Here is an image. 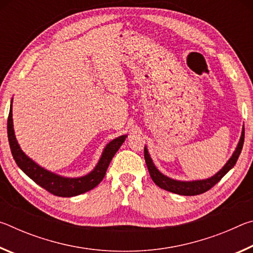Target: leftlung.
<instances>
[{"instance_id":"obj_1","label":"left lung","mask_w":253,"mask_h":253,"mask_svg":"<svg viewBox=\"0 0 253 253\" xmlns=\"http://www.w3.org/2000/svg\"><path fill=\"white\" fill-rule=\"evenodd\" d=\"M243 142H245V126L242 127L241 137H240L238 146L233 152L232 156L230 157V160L226 162V164L219 170V172L214 174L212 177H209L205 179H198V181H190V182L177 181V179H173L161 173L160 170L156 169V166L154 165L153 160L151 158V156H149L146 146L144 148V157H145V162H146L148 172L151 174V177L157 186H160L161 188H163V190H166L169 192H172V193L179 194V195H186V196L199 195L209 191L211 187H213L226 173L229 172L231 169L233 168L240 156V153L242 151Z\"/></svg>"}]
</instances>
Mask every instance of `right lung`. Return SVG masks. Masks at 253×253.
Here are the masks:
<instances>
[{"instance_id": "right-lung-1", "label": "right lung", "mask_w": 253, "mask_h": 253, "mask_svg": "<svg viewBox=\"0 0 253 253\" xmlns=\"http://www.w3.org/2000/svg\"><path fill=\"white\" fill-rule=\"evenodd\" d=\"M12 100L10 114H8L7 118L8 144H10L12 156H13L16 165L32 181L36 182L41 187H43L44 190L50 192L51 194L61 196V198H71V196L85 193V192L96 187L102 181V178L105 177L106 170L109 166V163L113 160L116 152L121 148L123 143L125 142L127 135L119 136L106 145L104 151H102L99 162L97 163L96 168L89 174L81 177L61 176V175L54 174L48 169L41 168L40 165H38L29 156L25 155L22 149H21L14 135L13 118H12Z\"/></svg>"}]
</instances>
